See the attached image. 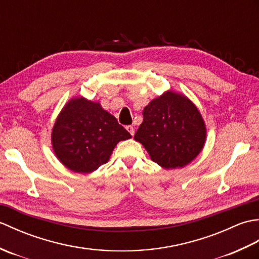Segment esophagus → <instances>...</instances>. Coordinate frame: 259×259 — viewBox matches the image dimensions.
I'll list each match as a JSON object with an SVG mask.
<instances>
[{"label":"esophagus","mask_w":259,"mask_h":259,"mask_svg":"<svg viewBox=\"0 0 259 259\" xmlns=\"http://www.w3.org/2000/svg\"><path fill=\"white\" fill-rule=\"evenodd\" d=\"M125 129H126V131H128V133L131 135V136H135V128L133 125H126L125 126Z\"/></svg>","instance_id":"esophagus-1"}]
</instances>
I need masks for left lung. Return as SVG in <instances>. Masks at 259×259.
<instances>
[{
    "mask_svg": "<svg viewBox=\"0 0 259 259\" xmlns=\"http://www.w3.org/2000/svg\"><path fill=\"white\" fill-rule=\"evenodd\" d=\"M144 121L135 135L151 160L164 169L183 168L199 155L207 129L189 98L168 90L145 107Z\"/></svg>",
    "mask_w": 259,
    "mask_h": 259,
    "instance_id": "left-lung-1",
    "label": "left lung"
}]
</instances>
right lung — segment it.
Instances as JSON below:
<instances>
[{
  "instance_id": "add662e5",
  "label": "right lung",
  "mask_w": 259,
  "mask_h": 259,
  "mask_svg": "<svg viewBox=\"0 0 259 259\" xmlns=\"http://www.w3.org/2000/svg\"><path fill=\"white\" fill-rule=\"evenodd\" d=\"M131 135L101 104L75 97L64 104L54 122L53 151L64 167L76 174H90L103 163L119 141Z\"/></svg>"
}]
</instances>
